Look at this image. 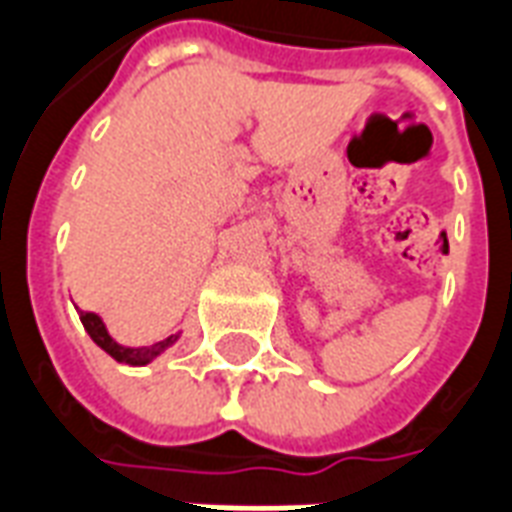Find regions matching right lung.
Segmentation results:
<instances>
[{
	"instance_id": "right-lung-1",
	"label": "right lung",
	"mask_w": 512,
	"mask_h": 512,
	"mask_svg": "<svg viewBox=\"0 0 512 512\" xmlns=\"http://www.w3.org/2000/svg\"><path fill=\"white\" fill-rule=\"evenodd\" d=\"M78 314H81V323L83 328H86V333L92 336V342L97 344L100 350L108 352L113 361L127 363V366H146V363H151L154 358H160L162 352L179 342V333H173V336H168V339H162V342L157 344H149V347H124V344L116 342L111 333H108V328H105V323H102L100 314H94V312H78Z\"/></svg>"
}]
</instances>
